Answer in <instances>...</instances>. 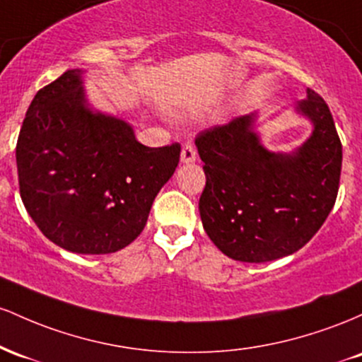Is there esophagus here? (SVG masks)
<instances>
[{
    "label": "esophagus",
    "mask_w": 362,
    "mask_h": 362,
    "mask_svg": "<svg viewBox=\"0 0 362 362\" xmlns=\"http://www.w3.org/2000/svg\"><path fill=\"white\" fill-rule=\"evenodd\" d=\"M194 160H197V150L193 145H185L181 150V162L182 164H193Z\"/></svg>",
    "instance_id": "34e87169"
}]
</instances>
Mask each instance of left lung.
<instances>
[{
	"label": "left lung",
	"instance_id": "1",
	"mask_svg": "<svg viewBox=\"0 0 362 362\" xmlns=\"http://www.w3.org/2000/svg\"><path fill=\"white\" fill-rule=\"evenodd\" d=\"M294 115L311 124V135L291 152L265 147L258 111L205 129L194 140L206 177L198 203L203 229L235 262L289 257L334 209L342 144L330 109L308 88Z\"/></svg>",
	"mask_w": 362,
	"mask_h": 362
}]
</instances>
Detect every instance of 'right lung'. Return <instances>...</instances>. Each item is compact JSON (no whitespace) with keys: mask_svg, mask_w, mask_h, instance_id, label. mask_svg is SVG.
Instances as JSON below:
<instances>
[{"mask_svg":"<svg viewBox=\"0 0 362 362\" xmlns=\"http://www.w3.org/2000/svg\"><path fill=\"white\" fill-rule=\"evenodd\" d=\"M85 73L64 71L28 105L17 141L20 197L54 245L107 255L144 230L181 145H141L128 121L90 104Z\"/></svg>","mask_w":362,"mask_h":362,"instance_id":"1","label":"right lung"}]
</instances>
